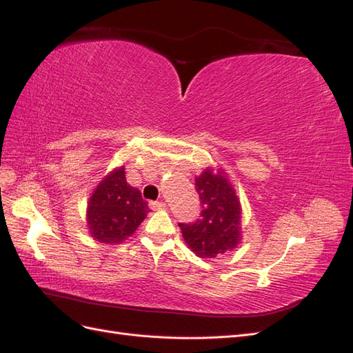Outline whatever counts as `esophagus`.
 Masks as SVG:
<instances>
[{"instance_id":"obj_1","label":"esophagus","mask_w":353,"mask_h":353,"mask_svg":"<svg viewBox=\"0 0 353 353\" xmlns=\"http://www.w3.org/2000/svg\"><path fill=\"white\" fill-rule=\"evenodd\" d=\"M148 206H150L153 210H163V209H166V203H163V201H150V203H148Z\"/></svg>"}]
</instances>
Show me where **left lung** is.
<instances>
[{
  "mask_svg": "<svg viewBox=\"0 0 353 353\" xmlns=\"http://www.w3.org/2000/svg\"><path fill=\"white\" fill-rule=\"evenodd\" d=\"M196 190L203 208L200 218L194 223H178L191 252L212 259L236 249L243 237L241 205L225 170L206 168L196 178Z\"/></svg>",
  "mask_w": 353,
  "mask_h": 353,
  "instance_id": "left-lung-1",
  "label": "left lung"
}]
</instances>
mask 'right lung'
<instances>
[{
    "label": "right lung",
    "instance_id": "right-lung-1",
    "mask_svg": "<svg viewBox=\"0 0 353 353\" xmlns=\"http://www.w3.org/2000/svg\"><path fill=\"white\" fill-rule=\"evenodd\" d=\"M148 210L141 191L126 183L125 166H119L110 170L91 193L87 227L94 240L121 244L140 227Z\"/></svg>",
    "mask_w": 353,
    "mask_h": 353
}]
</instances>
